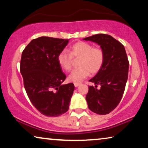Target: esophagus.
I'll list each match as a JSON object with an SVG mask.
<instances>
[{
    "label": "esophagus",
    "mask_w": 148,
    "mask_h": 148,
    "mask_svg": "<svg viewBox=\"0 0 148 148\" xmlns=\"http://www.w3.org/2000/svg\"><path fill=\"white\" fill-rule=\"evenodd\" d=\"M80 84V83H74V86L75 87H77V86H78Z\"/></svg>",
    "instance_id": "34e87169"
}]
</instances>
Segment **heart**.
I'll list each match as a JSON object with an SVG mask.
<instances>
[{"label":"heart","mask_w":148,"mask_h":148,"mask_svg":"<svg viewBox=\"0 0 148 148\" xmlns=\"http://www.w3.org/2000/svg\"><path fill=\"white\" fill-rule=\"evenodd\" d=\"M80 57L79 67L74 69L68 76V80L74 83H79L89 75L95 74L101 70L105 60V54L101 49L93 47L89 43L80 41L71 47L70 53L64 50L58 55V61L63 70H71L73 58Z\"/></svg>","instance_id":"obj_1"}]
</instances>
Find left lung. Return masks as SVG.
<instances>
[{
	"mask_svg": "<svg viewBox=\"0 0 148 148\" xmlns=\"http://www.w3.org/2000/svg\"><path fill=\"white\" fill-rule=\"evenodd\" d=\"M84 40L97 43L105 54L101 70L89 80L95 86L88 88V107L94 113L108 114L117 107L125 91L129 66L127 53L123 45L110 35L95 34Z\"/></svg>",
	"mask_w": 148,
	"mask_h": 148,
	"instance_id": "1",
	"label": "left lung"
}]
</instances>
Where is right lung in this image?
Returning a JSON list of instances; mask_svg holds the SVG:
<instances>
[{
	"label": "right lung",
	"instance_id": "obj_1",
	"mask_svg": "<svg viewBox=\"0 0 148 148\" xmlns=\"http://www.w3.org/2000/svg\"><path fill=\"white\" fill-rule=\"evenodd\" d=\"M68 39L41 36L23 51L20 72L32 105L43 115L56 117L66 113L74 90L73 83L62 84L66 76L58 61Z\"/></svg>",
	"mask_w": 148,
	"mask_h": 148
}]
</instances>
